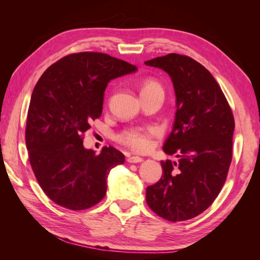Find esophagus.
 Listing matches in <instances>:
<instances>
[{"mask_svg": "<svg viewBox=\"0 0 260 260\" xmlns=\"http://www.w3.org/2000/svg\"><path fill=\"white\" fill-rule=\"evenodd\" d=\"M143 161V158L140 156H129L127 158V162L128 163H140Z\"/></svg>", "mask_w": 260, "mask_h": 260, "instance_id": "1", "label": "esophagus"}]
</instances>
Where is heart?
<instances>
[{"instance_id": "heart-1", "label": "heart", "mask_w": 260, "mask_h": 260, "mask_svg": "<svg viewBox=\"0 0 260 260\" xmlns=\"http://www.w3.org/2000/svg\"><path fill=\"white\" fill-rule=\"evenodd\" d=\"M151 92H162L164 93L163 86L159 81L147 78L143 80L141 85V95ZM158 134L156 127H136L123 132L118 136V141L121 144L129 147L134 152H146L152 147V139Z\"/></svg>"}]
</instances>
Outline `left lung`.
I'll list each match as a JSON object with an SVG mask.
<instances>
[{
  "label": "left lung",
  "mask_w": 260,
  "mask_h": 260,
  "mask_svg": "<svg viewBox=\"0 0 260 260\" xmlns=\"http://www.w3.org/2000/svg\"><path fill=\"white\" fill-rule=\"evenodd\" d=\"M145 64L164 70L172 79L176 113L163 150L179 157L178 163L161 162L162 178L146 187V202L163 219L184 221L211 206L227 179L233 110L213 76L194 59L169 53Z\"/></svg>",
  "instance_id": "8db88e82"
}]
</instances>
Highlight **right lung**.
I'll return each mask as SVG.
<instances>
[{
    "label": "right lung",
    "mask_w": 260,
    "mask_h": 260,
    "mask_svg": "<svg viewBox=\"0 0 260 260\" xmlns=\"http://www.w3.org/2000/svg\"><path fill=\"white\" fill-rule=\"evenodd\" d=\"M136 66L101 52L71 53L49 67L33 89L25 143L33 173L51 200L74 211L91 208L106 194L109 171L123 153L104 146L86 150L84 133L103 112L108 82Z\"/></svg>",
    "instance_id": "obj_1"
}]
</instances>
